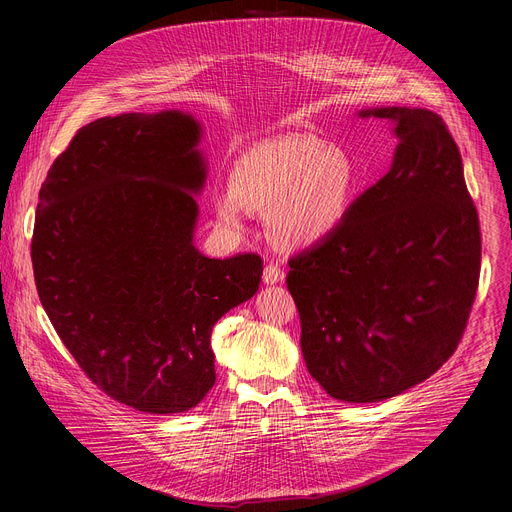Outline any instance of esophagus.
<instances>
[{
    "label": "esophagus",
    "instance_id": "1",
    "mask_svg": "<svg viewBox=\"0 0 512 512\" xmlns=\"http://www.w3.org/2000/svg\"><path fill=\"white\" fill-rule=\"evenodd\" d=\"M283 277H285L283 269L277 267V265H273V263H269V265L265 267V271H263V281H265L267 285L279 283V281H283Z\"/></svg>",
    "mask_w": 512,
    "mask_h": 512
}]
</instances>
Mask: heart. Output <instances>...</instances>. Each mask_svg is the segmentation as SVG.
Here are the masks:
<instances>
[{
    "label": "heart",
    "mask_w": 512,
    "mask_h": 512,
    "mask_svg": "<svg viewBox=\"0 0 512 512\" xmlns=\"http://www.w3.org/2000/svg\"><path fill=\"white\" fill-rule=\"evenodd\" d=\"M348 154L306 133L253 143L233 164L229 194L214 196L218 225L245 231V213L267 214V231L283 249L326 239L344 218L354 194Z\"/></svg>",
    "instance_id": "obj_1"
}]
</instances>
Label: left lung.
Wrapping results in <instances>:
<instances>
[{"mask_svg":"<svg viewBox=\"0 0 512 512\" xmlns=\"http://www.w3.org/2000/svg\"><path fill=\"white\" fill-rule=\"evenodd\" d=\"M397 150L340 225L289 259L302 354L322 389L375 403L419 385L454 354L476 298L480 223L458 145L427 109L377 107Z\"/></svg>","mask_w":512,"mask_h":512,"instance_id":"1","label":"left lung"}]
</instances>
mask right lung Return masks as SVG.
Instances as JSON below:
<instances>
[{
    "mask_svg": "<svg viewBox=\"0 0 512 512\" xmlns=\"http://www.w3.org/2000/svg\"><path fill=\"white\" fill-rule=\"evenodd\" d=\"M182 111L77 131L40 188L32 265L44 312L85 375L143 413L196 407L214 385L212 326L259 289L263 259L194 247L206 162Z\"/></svg>",
    "mask_w": 512,
    "mask_h": 512,
    "instance_id": "obj_1",
    "label": "right lung"
}]
</instances>
